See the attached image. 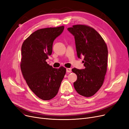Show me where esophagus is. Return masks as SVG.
<instances>
[{
	"mask_svg": "<svg viewBox=\"0 0 129 129\" xmlns=\"http://www.w3.org/2000/svg\"><path fill=\"white\" fill-rule=\"evenodd\" d=\"M66 72L68 73H70L72 72V69L71 68H67L66 69Z\"/></svg>",
	"mask_w": 129,
	"mask_h": 129,
	"instance_id": "obj_1",
	"label": "esophagus"
}]
</instances>
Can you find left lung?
I'll list each match as a JSON object with an SVG mask.
<instances>
[{"label": "left lung", "instance_id": "left-lung-1", "mask_svg": "<svg viewBox=\"0 0 129 129\" xmlns=\"http://www.w3.org/2000/svg\"><path fill=\"white\" fill-rule=\"evenodd\" d=\"M75 38L78 58L84 56L85 68L72 69L77 79L74 83L80 95L90 97L103 85L107 72L108 49L100 35L94 29L85 25H75L67 29Z\"/></svg>", "mask_w": 129, "mask_h": 129}]
</instances>
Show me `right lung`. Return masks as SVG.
<instances>
[{
  "instance_id": "1",
  "label": "right lung",
  "mask_w": 129,
  "mask_h": 129,
  "mask_svg": "<svg viewBox=\"0 0 129 129\" xmlns=\"http://www.w3.org/2000/svg\"><path fill=\"white\" fill-rule=\"evenodd\" d=\"M64 26L39 29L26 38L21 47V69L28 86L40 99L48 100L59 91L66 69L54 68L46 62L52 53L53 43Z\"/></svg>"
}]
</instances>
